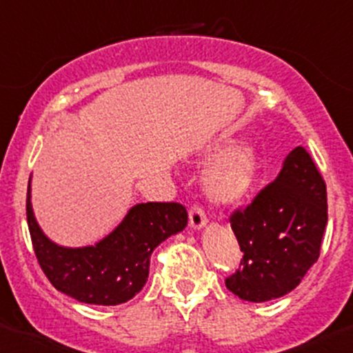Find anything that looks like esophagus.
I'll return each instance as SVG.
<instances>
[{"label":"esophagus","instance_id":"34e87169","mask_svg":"<svg viewBox=\"0 0 353 353\" xmlns=\"http://www.w3.org/2000/svg\"><path fill=\"white\" fill-rule=\"evenodd\" d=\"M208 223V219H206V213L199 208L198 205H194L193 208L190 210V225L193 227L194 230H201L203 227Z\"/></svg>","mask_w":353,"mask_h":353}]
</instances>
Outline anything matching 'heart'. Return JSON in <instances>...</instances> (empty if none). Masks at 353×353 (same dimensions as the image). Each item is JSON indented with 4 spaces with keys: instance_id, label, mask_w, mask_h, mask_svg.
<instances>
[{
    "instance_id": "heart-1",
    "label": "heart",
    "mask_w": 353,
    "mask_h": 353,
    "mask_svg": "<svg viewBox=\"0 0 353 353\" xmlns=\"http://www.w3.org/2000/svg\"><path fill=\"white\" fill-rule=\"evenodd\" d=\"M258 174V154L251 141L227 145L206 169L203 188L216 205H236L251 191Z\"/></svg>"
}]
</instances>
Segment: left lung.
<instances>
[{
  "label": "left lung",
  "mask_w": 353,
  "mask_h": 353,
  "mask_svg": "<svg viewBox=\"0 0 353 353\" xmlns=\"http://www.w3.org/2000/svg\"><path fill=\"white\" fill-rule=\"evenodd\" d=\"M326 222L325 181L305 148H294L276 179L230 215L244 256L227 288L249 302L292 292L318 261Z\"/></svg>",
  "instance_id": "obj_1"
}]
</instances>
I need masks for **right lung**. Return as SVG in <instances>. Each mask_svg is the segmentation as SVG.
Instances as JSON below:
<instances>
[{"label":"right lung","instance_id":"obj_1","mask_svg":"<svg viewBox=\"0 0 353 353\" xmlns=\"http://www.w3.org/2000/svg\"><path fill=\"white\" fill-rule=\"evenodd\" d=\"M27 223L42 272L56 290L78 302L117 305L143 288L154 249L188 225L179 203H138L123 222L95 245L63 248L41 230L27 190Z\"/></svg>","mask_w":353,"mask_h":353}]
</instances>
